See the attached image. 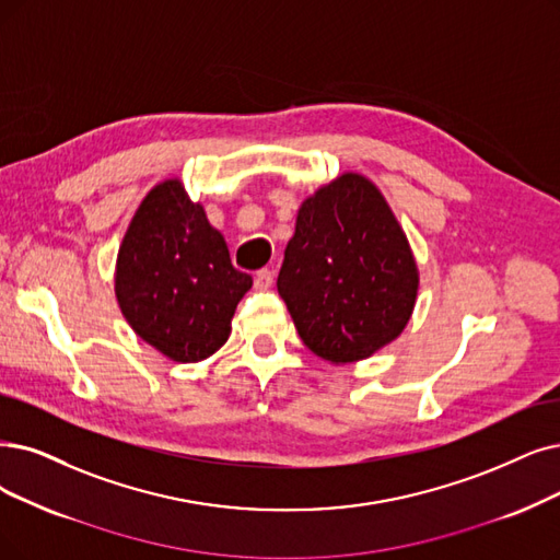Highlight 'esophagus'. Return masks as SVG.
I'll use <instances>...</instances> for the list:
<instances>
[{"label":"esophagus","mask_w":560,"mask_h":560,"mask_svg":"<svg viewBox=\"0 0 560 560\" xmlns=\"http://www.w3.org/2000/svg\"><path fill=\"white\" fill-rule=\"evenodd\" d=\"M273 280H276L273 271H268V268H261V271L255 273V289H268V287L273 284Z\"/></svg>","instance_id":"esophagus-1"}]
</instances>
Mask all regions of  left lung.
Wrapping results in <instances>:
<instances>
[{
    "label": "left lung",
    "mask_w": 560,
    "mask_h": 560,
    "mask_svg": "<svg viewBox=\"0 0 560 560\" xmlns=\"http://www.w3.org/2000/svg\"><path fill=\"white\" fill-rule=\"evenodd\" d=\"M278 294L303 345L330 363L363 361L405 330L418 268L384 195L365 176L342 174L305 199Z\"/></svg>",
    "instance_id": "8db88e82"
}]
</instances>
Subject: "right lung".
<instances>
[{
	"instance_id": "1",
	"label": "right lung",
	"mask_w": 560,
	"mask_h": 560,
	"mask_svg": "<svg viewBox=\"0 0 560 560\" xmlns=\"http://www.w3.org/2000/svg\"><path fill=\"white\" fill-rule=\"evenodd\" d=\"M250 287L182 182L159 184L142 199L119 248L115 292L144 342L176 363L205 361L228 342Z\"/></svg>"
}]
</instances>
